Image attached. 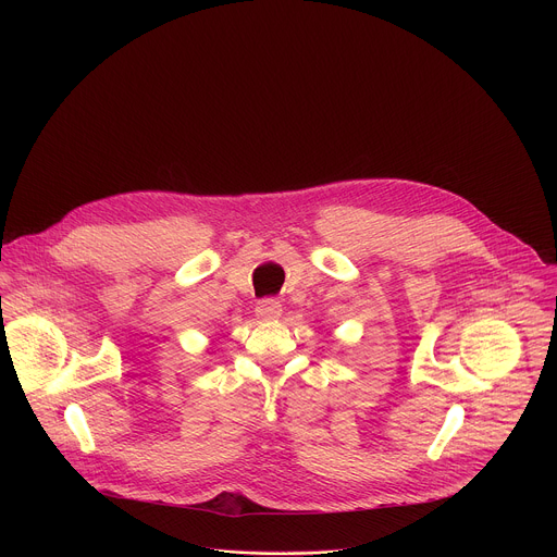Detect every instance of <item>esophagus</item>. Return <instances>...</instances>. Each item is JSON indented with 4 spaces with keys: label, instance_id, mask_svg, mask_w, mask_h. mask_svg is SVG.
Instances as JSON below:
<instances>
[{
    "label": "esophagus",
    "instance_id": "esophagus-1",
    "mask_svg": "<svg viewBox=\"0 0 557 557\" xmlns=\"http://www.w3.org/2000/svg\"><path fill=\"white\" fill-rule=\"evenodd\" d=\"M256 314L260 317V320H275V317L282 314V304L273 297L260 299L258 306H256Z\"/></svg>",
    "mask_w": 557,
    "mask_h": 557
}]
</instances>
